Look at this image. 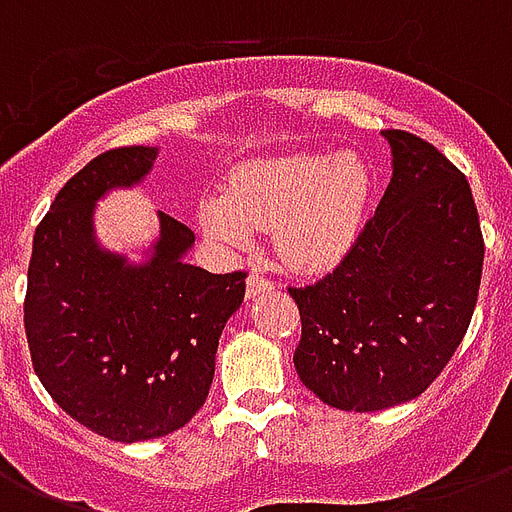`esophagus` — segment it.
Returning <instances> with one entry per match:
<instances>
[{
	"label": "esophagus",
	"instance_id": "34e87169",
	"mask_svg": "<svg viewBox=\"0 0 512 512\" xmlns=\"http://www.w3.org/2000/svg\"><path fill=\"white\" fill-rule=\"evenodd\" d=\"M273 289V281L265 279L263 273H252L247 279V297H260L265 292H271Z\"/></svg>",
	"mask_w": 512,
	"mask_h": 512
}]
</instances>
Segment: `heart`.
<instances>
[{"label":"heart","mask_w":512,"mask_h":512,"mask_svg":"<svg viewBox=\"0 0 512 512\" xmlns=\"http://www.w3.org/2000/svg\"><path fill=\"white\" fill-rule=\"evenodd\" d=\"M372 175L356 156L287 154L233 172L225 193L201 204L209 239L247 247L255 228H273V244L292 268L321 271L348 255L364 225Z\"/></svg>","instance_id":"1"}]
</instances>
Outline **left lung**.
<instances>
[{"label": "left lung", "mask_w": 512, "mask_h": 512, "mask_svg": "<svg viewBox=\"0 0 512 512\" xmlns=\"http://www.w3.org/2000/svg\"><path fill=\"white\" fill-rule=\"evenodd\" d=\"M393 177L335 271L289 287L300 380L324 404L380 412L433 385L473 319L484 236L470 185L428 140L382 132Z\"/></svg>", "instance_id": "8db88e82"}]
</instances>
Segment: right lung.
<instances>
[{"label": "right lung", "instance_id": "obj_1", "mask_svg": "<svg viewBox=\"0 0 512 512\" xmlns=\"http://www.w3.org/2000/svg\"><path fill=\"white\" fill-rule=\"evenodd\" d=\"M156 148L124 146L76 172L36 225L26 324L36 377L55 404L111 441H148L183 428L207 401L217 340L244 300L247 273L188 265L193 231L159 212L143 265L98 247L95 201L151 172Z\"/></svg>", "mask_w": 512, "mask_h": 512}]
</instances>
